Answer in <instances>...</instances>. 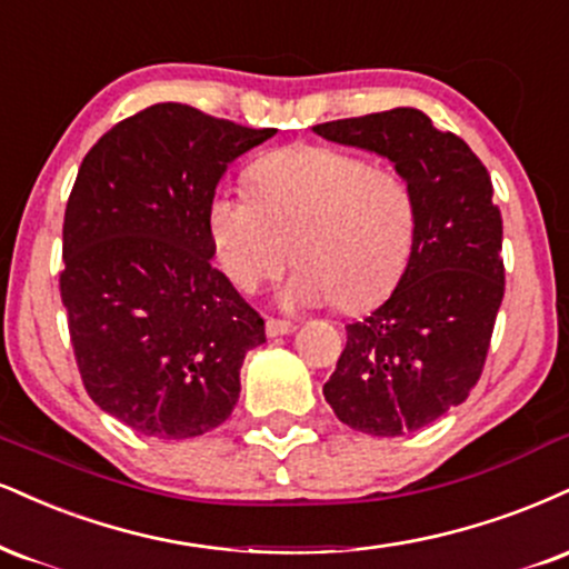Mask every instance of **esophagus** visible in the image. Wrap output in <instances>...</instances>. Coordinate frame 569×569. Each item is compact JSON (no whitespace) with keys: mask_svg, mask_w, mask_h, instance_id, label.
<instances>
[{"mask_svg":"<svg viewBox=\"0 0 569 569\" xmlns=\"http://www.w3.org/2000/svg\"><path fill=\"white\" fill-rule=\"evenodd\" d=\"M293 328H297V326H293L291 320H278V318H267L264 320L267 337H283V333H291Z\"/></svg>","mask_w":569,"mask_h":569,"instance_id":"34e87169","label":"esophagus"}]
</instances>
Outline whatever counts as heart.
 I'll return each instance as SVG.
<instances>
[{"instance_id": "1", "label": "heart", "mask_w": 569, "mask_h": 569, "mask_svg": "<svg viewBox=\"0 0 569 569\" xmlns=\"http://www.w3.org/2000/svg\"><path fill=\"white\" fill-rule=\"evenodd\" d=\"M251 190L209 201V232L236 289L254 293L299 262L283 302L366 312L406 276L419 236L413 188L350 150L291 146L251 167Z\"/></svg>"}]
</instances>
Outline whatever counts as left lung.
Here are the masks:
<instances>
[{"mask_svg": "<svg viewBox=\"0 0 569 569\" xmlns=\"http://www.w3.org/2000/svg\"><path fill=\"white\" fill-rule=\"evenodd\" d=\"M312 132L387 156L413 188L419 236L392 297L362 323L323 395L358 432H419L461 406L482 376L503 299V222L485 163L416 108L326 121Z\"/></svg>", "mask_w": 569, "mask_h": 569, "instance_id": "left-lung-1", "label": "left lung"}]
</instances>
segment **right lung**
I'll use <instances>...</instances> for the list:
<instances>
[{
  "instance_id": "right-lung-1",
  "label": "right lung",
  "mask_w": 569,
  "mask_h": 569,
  "mask_svg": "<svg viewBox=\"0 0 569 569\" xmlns=\"http://www.w3.org/2000/svg\"><path fill=\"white\" fill-rule=\"evenodd\" d=\"M272 134L159 102L81 161L60 299L87 395L137 435L188 440L236 408L264 320L211 267L209 201L228 163Z\"/></svg>"
}]
</instances>
